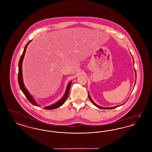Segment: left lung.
I'll return each mask as SVG.
<instances>
[{
	"mask_svg": "<svg viewBox=\"0 0 152 152\" xmlns=\"http://www.w3.org/2000/svg\"><path fill=\"white\" fill-rule=\"evenodd\" d=\"M88 97H89V100H90V101H91V102L96 107H98V108H99L100 109H113L115 108L116 107H118V106H117V107H112V108H104V107H100V106H99V105H96L95 103H94V102L93 101V100L91 99V97H90V96H89V94L88 95Z\"/></svg>",
	"mask_w": 152,
	"mask_h": 152,
	"instance_id": "1",
	"label": "left lung"
}]
</instances>
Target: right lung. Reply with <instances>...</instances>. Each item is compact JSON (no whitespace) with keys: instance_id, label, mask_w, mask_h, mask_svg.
I'll list each match as a JSON object with an SVG mask.
<instances>
[{"instance_id":"1","label":"right lung","mask_w":152,"mask_h":152,"mask_svg":"<svg viewBox=\"0 0 152 152\" xmlns=\"http://www.w3.org/2000/svg\"><path fill=\"white\" fill-rule=\"evenodd\" d=\"M31 40H30L29 42H28V43H27V44L26 45V46L24 47V51H23V52L22 53V56H21V57L20 58V60H19V65H18L19 66V72H18V83H19V87L20 88L23 93L26 96V97H27V99H28V100L32 104L38 107V105H37L36 102L34 100L33 97L31 96V94H29V93L28 92V91L26 89V88L24 87V84H23V78H22V61H23V59L24 58L25 52H26V51L27 47L28 45V44L31 42ZM71 85V81L68 83L67 87H66V89L65 94L64 95L63 97L62 98V99H61L60 101H58V102H56V103H55L54 104H52L51 105H50L48 107H44V108L45 109H47V110H51V109L58 108V107H61L65 102V101L66 100V99L68 98L69 92V89H70Z\"/></svg>"}]
</instances>
